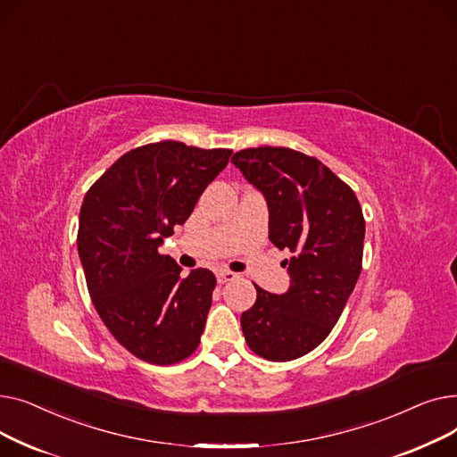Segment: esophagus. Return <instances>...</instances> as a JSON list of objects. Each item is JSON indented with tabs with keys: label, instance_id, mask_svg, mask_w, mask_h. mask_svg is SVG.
<instances>
[{
	"label": "esophagus",
	"instance_id": "esophagus-1",
	"mask_svg": "<svg viewBox=\"0 0 457 457\" xmlns=\"http://www.w3.org/2000/svg\"><path fill=\"white\" fill-rule=\"evenodd\" d=\"M237 278L238 276L235 272H229V270H220L219 274H216V279H219V283H228V281H233Z\"/></svg>",
	"mask_w": 457,
	"mask_h": 457
}]
</instances>
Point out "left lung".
<instances>
[{
    "mask_svg": "<svg viewBox=\"0 0 457 457\" xmlns=\"http://www.w3.org/2000/svg\"><path fill=\"white\" fill-rule=\"evenodd\" d=\"M231 162L267 200L269 238L293 252L283 261L291 285L241 315L252 352L291 361L315 350L337 324L363 261L365 219L353 190L315 157L291 148H248Z\"/></svg>",
    "mask_w": 457,
    "mask_h": 457,
    "instance_id": "obj_1",
    "label": "left lung"
}]
</instances>
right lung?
<instances>
[{"instance_id":"add662e5","label":"right lung","mask_w":457,"mask_h":457,"mask_svg":"<svg viewBox=\"0 0 457 457\" xmlns=\"http://www.w3.org/2000/svg\"><path fill=\"white\" fill-rule=\"evenodd\" d=\"M231 150L162 140L120 157L81 205L78 252L92 303L112 337L142 361L172 365L200 345L216 278L181 276L161 255L162 238L185 224Z\"/></svg>"}]
</instances>
